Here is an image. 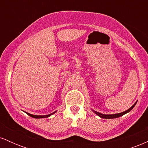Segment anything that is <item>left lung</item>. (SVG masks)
<instances>
[{"label":"left lung","mask_w":148,"mask_h":148,"mask_svg":"<svg viewBox=\"0 0 148 148\" xmlns=\"http://www.w3.org/2000/svg\"><path fill=\"white\" fill-rule=\"evenodd\" d=\"M136 103H137V101H136V102L135 103H134V104L133 106H132V107H131V108H129L128 110H127V111H124V112H123V113H115V114H109V115H108V114H102V113H99V112L94 111V110H92V111L93 112H94L95 113V114H97V115H98V116H99L100 118H105V119H113V118H119V117L123 116V115L126 114V113H129V112H130V111H131V110H132V108H133L135 106Z\"/></svg>","instance_id":"1"}]
</instances>
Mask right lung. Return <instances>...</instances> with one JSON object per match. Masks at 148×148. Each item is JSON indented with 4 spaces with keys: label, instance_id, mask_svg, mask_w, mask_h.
I'll return each instance as SVG.
<instances>
[{
    "label": "right lung",
    "instance_id": "add662e5",
    "mask_svg": "<svg viewBox=\"0 0 148 148\" xmlns=\"http://www.w3.org/2000/svg\"><path fill=\"white\" fill-rule=\"evenodd\" d=\"M56 112V111L53 112V113H51V114H49V115H33V114H30V113H26V112H25V113H26L27 114H28V115H29V116L32 117V118H49V116H51V115L54 114V113H55Z\"/></svg>",
    "mask_w": 148,
    "mask_h": 148
}]
</instances>
